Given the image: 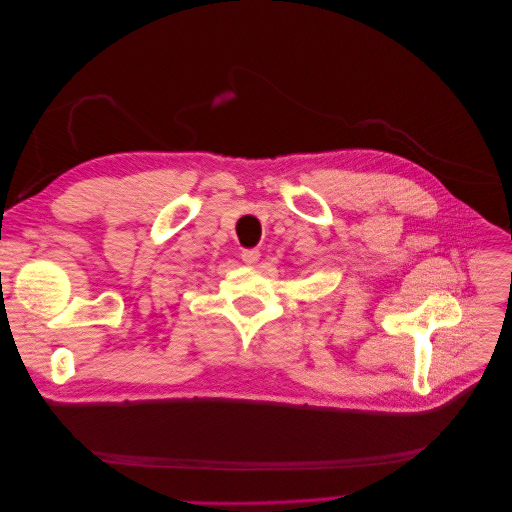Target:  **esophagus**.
I'll use <instances>...</instances> for the list:
<instances>
[{
	"instance_id": "esophagus-1",
	"label": "esophagus",
	"mask_w": 512,
	"mask_h": 512,
	"mask_svg": "<svg viewBox=\"0 0 512 512\" xmlns=\"http://www.w3.org/2000/svg\"><path fill=\"white\" fill-rule=\"evenodd\" d=\"M241 260L246 264H256L260 260V252L258 250H243L241 252Z\"/></svg>"
}]
</instances>
